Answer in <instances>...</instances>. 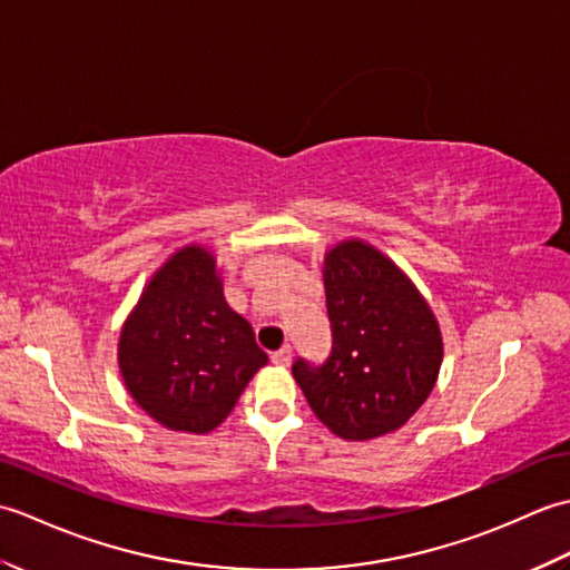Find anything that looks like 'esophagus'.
Listing matches in <instances>:
<instances>
[{
	"instance_id": "1",
	"label": "esophagus",
	"mask_w": 570,
	"mask_h": 570,
	"mask_svg": "<svg viewBox=\"0 0 570 570\" xmlns=\"http://www.w3.org/2000/svg\"><path fill=\"white\" fill-rule=\"evenodd\" d=\"M272 362L278 367H288V362H292V347L284 345L282 350H276V353H272Z\"/></svg>"
}]
</instances>
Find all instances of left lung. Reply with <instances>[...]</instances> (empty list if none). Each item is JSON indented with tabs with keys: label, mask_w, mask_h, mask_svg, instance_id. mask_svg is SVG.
<instances>
[{
	"label": "left lung",
	"mask_w": 570,
	"mask_h": 570,
	"mask_svg": "<svg viewBox=\"0 0 570 570\" xmlns=\"http://www.w3.org/2000/svg\"><path fill=\"white\" fill-rule=\"evenodd\" d=\"M333 347L323 365L294 362V377L325 426L345 441L402 429L439 380L443 341L433 311L399 266L362 239L325 254Z\"/></svg>",
	"instance_id": "left-lung-1"
}]
</instances>
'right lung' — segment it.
I'll list each match as a JSON object with an SVG mask.
<instances>
[{
  "instance_id": "obj_1",
  "label": "right lung",
  "mask_w": 570,
  "mask_h": 570,
  "mask_svg": "<svg viewBox=\"0 0 570 570\" xmlns=\"http://www.w3.org/2000/svg\"><path fill=\"white\" fill-rule=\"evenodd\" d=\"M117 357L131 399L161 426L188 433L220 426L266 365L200 245L178 249L151 276L119 333Z\"/></svg>"
}]
</instances>
